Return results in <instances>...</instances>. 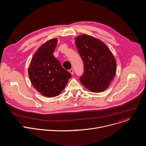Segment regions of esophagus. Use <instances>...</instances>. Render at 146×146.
Wrapping results in <instances>:
<instances>
[{"instance_id":"obj_1","label":"esophagus","mask_w":146,"mask_h":146,"mask_svg":"<svg viewBox=\"0 0 146 146\" xmlns=\"http://www.w3.org/2000/svg\"><path fill=\"white\" fill-rule=\"evenodd\" d=\"M69 72L70 73V74H71L72 75H73V73H74L73 69H70V70H69Z\"/></svg>"}]
</instances>
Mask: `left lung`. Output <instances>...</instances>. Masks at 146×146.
Segmentation results:
<instances>
[{
  "label": "left lung",
  "instance_id": "obj_1",
  "mask_svg": "<svg viewBox=\"0 0 146 146\" xmlns=\"http://www.w3.org/2000/svg\"><path fill=\"white\" fill-rule=\"evenodd\" d=\"M75 43L84 63L80 82L94 92L106 90L116 72L117 64L112 52L103 41L88 35L78 36Z\"/></svg>",
  "mask_w": 146,
  "mask_h": 146
}]
</instances>
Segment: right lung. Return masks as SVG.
Masks as SVG:
<instances>
[{"instance_id":"obj_1","label":"right lung","mask_w":146,"mask_h":146,"mask_svg":"<svg viewBox=\"0 0 146 146\" xmlns=\"http://www.w3.org/2000/svg\"><path fill=\"white\" fill-rule=\"evenodd\" d=\"M57 41V38H52L41 46L28 69L32 86L43 96L50 98L59 95L72 77L53 55Z\"/></svg>"}]
</instances>
